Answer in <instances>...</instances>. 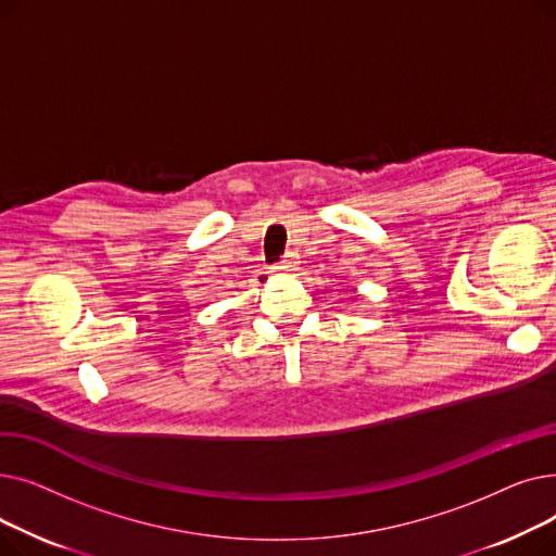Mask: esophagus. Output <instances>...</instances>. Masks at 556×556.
I'll return each instance as SVG.
<instances>
[{
    "label": "esophagus",
    "mask_w": 556,
    "mask_h": 556,
    "mask_svg": "<svg viewBox=\"0 0 556 556\" xmlns=\"http://www.w3.org/2000/svg\"><path fill=\"white\" fill-rule=\"evenodd\" d=\"M298 266H300V261H298V254L295 252H288L277 266L273 268L277 275H290V273H295L298 270Z\"/></svg>",
    "instance_id": "1"
}]
</instances>
